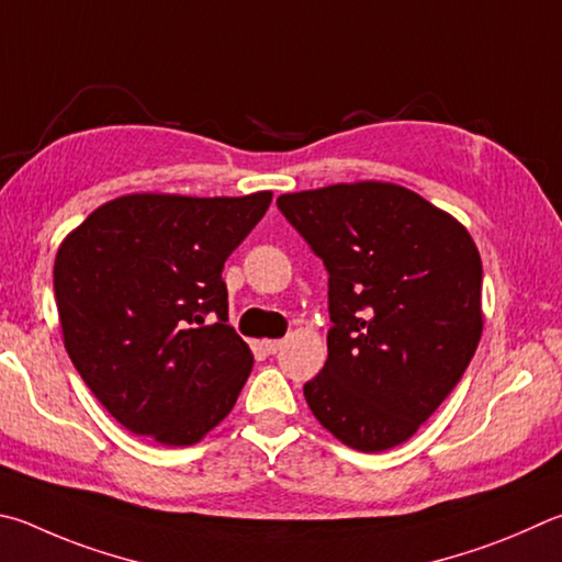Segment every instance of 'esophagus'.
<instances>
[{
	"mask_svg": "<svg viewBox=\"0 0 562 562\" xmlns=\"http://www.w3.org/2000/svg\"><path fill=\"white\" fill-rule=\"evenodd\" d=\"M262 349L268 353H278L282 349V341L280 339H265L262 341Z\"/></svg>",
	"mask_w": 562,
	"mask_h": 562,
	"instance_id": "obj_1",
	"label": "esophagus"
}]
</instances>
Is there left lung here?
<instances>
[{"label":"left lung","mask_w":562,"mask_h":562,"mask_svg":"<svg viewBox=\"0 0 562 562\" xmlns=\"http://www.w3.org/2000/svg\"><path fill=\"white\" fill-rule=\"evenodd\" d=\"M278 209L329 272L324 369L304 383L316 420L359 452L417 432L482 339V258L420 193L356 181L282 193Z\"/></svg>","instance_id":"1"}]
</instances>
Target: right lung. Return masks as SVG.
<instances>
[{
    "instance_id": "add662e5",
    "label": "right lung",
    "mask_w": 562,
    "mask_h": 562,
    "mask_svg": "<svg viewBox=\"0 0 562 562\" xmlns=\"http://www.w3.org/2000/svg\"><path fill=\"white\" fill-rule=\"evenodd\" d=\"M270 201L272 191L127 193L60 243L54 292L66 351L130 432L187 447L233 411L252 353L226 324L221 272Z\"/></svg>"
}]
</instances>
